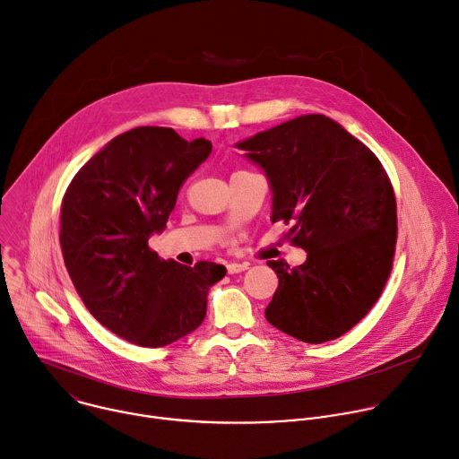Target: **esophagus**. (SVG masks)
Instances as JSON below:
<instances>
[{
	"label": "esophagus",
	"instance_id": "1",
	"mask_svg": "<svg viewBox=\"0 0 459 459\" xmlns=\"http://www.w3.org/2000/svg\"><path fill=\"white\" fill-rule=\"evenodd\" d=\"M247 269H248L247 264H236V261H232V264L227 265V273H229V274H238V273H243V271H247Z\"/></svg>",
	"mask_w": 459,
	"mask_h": 459
}]
</instances>
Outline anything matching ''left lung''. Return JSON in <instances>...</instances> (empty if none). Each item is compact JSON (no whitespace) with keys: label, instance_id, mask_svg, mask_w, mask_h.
I'll return each instance as SVG.
<instances>
[{"label":"left lung","instance_id":"1","mask_svg":"<svg viewBox=\"0 0 459 459\" xmlns=\"http://www.w3.org/2000/svg\"><path fill=\"white\" fill-rule=\"evenodd\" d=\"M265 172L271 221L305 248L303 265L267 261L280 285L265 317L285 334L331 342L377 301L396 247V198L370 149L334 119L305 114L234 145Z\"/></svg>","mask_w":459,"mask_h":459}]
</instances>
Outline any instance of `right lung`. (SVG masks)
Instances as JSON below:
<instances>
[{"label": "right lung", "mask_w": 459, "mask_h": 459, "mask_svg": "<svg viewBox=\"0 0 459 459\" xmlns=\"http://www.w3.org/2000/svg\"><path fill=\"white\" fill-rule=\"evenodd\" d=\"M212 151L167 126L110 140L74 176L61 205L65 267L89 312L119 338L165 347L198 329L223 265L161 259L149 239L167 227L181 183Z\"/></svg>", "instance_id": "1"}]
</instances>
